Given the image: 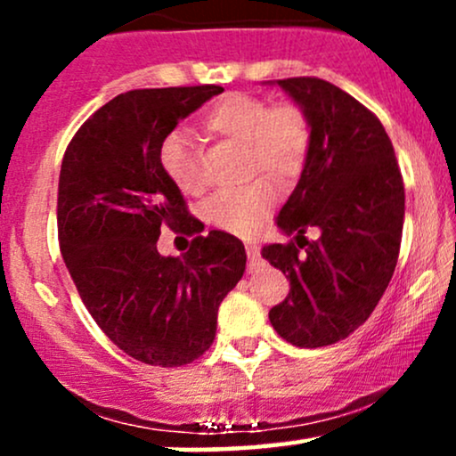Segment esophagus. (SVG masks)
<instances>
[{"mask_svg": "<svg viewBox=\"0 0 456 456\" xmlns=\"http://www.w3.org/2000/svg\"><path fill=\"white\" fill-rule=\"evenodd\" d=\"M246 255H248V268L253 270L259 264V248L257 244H246Z\"/></svg>", "mask_w": 456, "mask_h": 456, "instance_id": "34e87169", "label": "esophagus"}]
</instances>
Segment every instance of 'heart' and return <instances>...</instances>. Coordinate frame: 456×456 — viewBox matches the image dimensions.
<instances>
[{
  "mask_svg": "<svg viewBox=\"0 0 456 456\" xmlns=\"http://www.w3.org/2000/svg\"><path fill=\"white\" fill-rule=\"evenodd\" d=\"M201 126L214 137L244 143L250 171H268L279 180L296 177L311 148V124L294 102L268 104L246 92L224 94L203 113ZM160 165L171 182L186 195L203 188L199 148L186 133L174 130L160 143ZM276 186L257 177L235 191L218 192L208 203V218L218 229L235 235H253L276 206Z\"/></svg>",
  "mask_w": 456,
  "mask_h": 456,
  "instance_id": "obj_1",
  "label": "heart"
}]
</instances>
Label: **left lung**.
<instances>
[{"label": "left lung", "instance_id": "left-lung-1", "mask_svg": "<svg viewBox=\"0 0 456 456\" xmlns=\"http://www.w3.org/2000/svg\"><path fill=\"white\" fill-rule=\"evenodd\" d=\"M276 83L306 113L311 148L276 218L296 242L261 250L291 285L270 323L287 343L313 349L347 338L384 296L399 259L405 188L392 141L364 104L317 77ZM311 226L317 240L304 238Z\"/></svg>", "mask_w": 456, "mask_h": 456}]
</instances>
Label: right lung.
Listing matches in <instances>:
<instances>
[{
    "label": "right lung",
    "instance_id": "add662e5",
    "mask_svg": "<svg viewBox=\"0 0 456 456\" xmlns=\"http://www.w3.org/2000/svg\"><path fill=\"white\" fill-rule=\"evenodd\" d=\"M218 86L119 94L68 143L57 188L61 257L94 322L130 358L182 366L210 349L223 297L246 270L232 233L196 235L162 258L159 229L199 233V221L160 165V143Z\"/></svg>",
    "mask_w": 456,
    "mask_h": 456
}]
</instances>
